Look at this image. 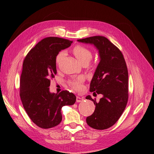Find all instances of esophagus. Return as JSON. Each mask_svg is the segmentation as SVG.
Instances as JSON below:
<instances>
[{
    "label": "esophagus",
    "instance_id": "obj_1",
    "mask_svg": "<svg viewBox=\"0 0 154 154\" xmlns=\"http://www.w3.org/2000/svg\"><path fill=\"white\" fill-rule=\"evenodd\" d=\"M84 100V97H79V96H77V102H80Z\"/></svg>",
    "mask_w": 154,
    "mask_h": 154
}]
</instances>
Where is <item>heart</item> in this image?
I'll return each instance as SVG.
<instances>
[{
  "label": "heart",
  "mask_w": 154,
  "mask_h": 154,
  "mask_svg": "<svg viewBox=\"0 0 154 154\" xmlns=\"http://www.w3.org/2000/svg\"><path fill=\"white\" fill-rule=\"evenodd\" d=\"M72 52L75 55V57L78 59V60L81 63L88 64L92 59V53L91 51L86 48L80 45H75L72 49ZM64 55L63 52H59L56 56V62L57 64H59L63 56ZM84 81V78L82 76H79L75 78L72 79L69 81V85L74 89L79 90L82 87L83 82Z\"/></svg>",
  "instance_id": "obj_1"
}]
</instances>
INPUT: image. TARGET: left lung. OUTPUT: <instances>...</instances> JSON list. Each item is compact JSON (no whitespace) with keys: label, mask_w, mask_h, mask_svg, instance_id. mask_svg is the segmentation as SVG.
Masks as SVG:
<instances>
[{"label":"left lung","mask_w":154,"mask_h":154,"mask_svg":"<svg viewBox=\"0 0 154 154\" xmlns=\"http://www.w3.org/2000/svg\"><path fill=\"white\" fill-rule=\"evenodd\" d=\"M93 44L99 51L100 62L91 82L90 91L102 94L99 102L91 95L86 99L94 102L95 109L87 117V124L97 130L114 125L124 111L128 98V70L123 54L103 36H93L77 40Z\"/></svg>","instance_id":"1"}]
</instances>
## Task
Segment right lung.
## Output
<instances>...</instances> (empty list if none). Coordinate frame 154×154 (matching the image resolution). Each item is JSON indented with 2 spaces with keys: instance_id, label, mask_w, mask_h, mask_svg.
Here are the masks:
<instances>
[{
  "instance_id": "right-lung-1",
  "label": "right lung",
  "mask_w": 154,
  "mask_h": 154,
  "mask_svg": "<svg viewBox=\"0 0 154 154\" xmlns=\"http://www.w3.org/2000/svg\"><path fill=\"white\" fill-rule=\"evenodd\" d=\"M72 42L59 37L45 38L32 48L23 62L20 97L27 115L40 128L59 125L62 107L75 102V95L67 91L59 94L49 91L51 80L57 74L56 56Z\"/></svg>"
}]
</instances>
